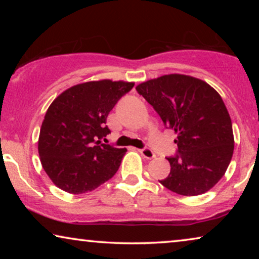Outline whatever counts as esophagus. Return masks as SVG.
<instances>
[{
    "mask_svg": "<svg viewBox=\"0 0 259 259\" xmlns=\"http://www.w3.org/2000/svg\"><path fill=\"white\" fill-rule=\"evenodd\" d=\"M139 153L143 155L144 158H146V159H153L155 157L154 152L152 151L151 148H147V147L141 148V150H139Z\"/></svg>",
    "mask_w": 259,
    "mask_h": 259,
    "instance_id": "esophagus-1",
    "label": "esophagus"
}]
</instances>
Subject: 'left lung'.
<instances>
[{"mask_svg":"<svg viewBox=\"0 0 259 259\" xmlns=\"http://www.w3.org/2000/svg\"><path fill=\"white\" fill-rule=\"evenodd\" d=\"M136 90L177 133L175 157L166 158L169 175L161 185L180 196H199L212 189L233 154L232 122L217 91L203 80L168 74L138 84Z\"/></svg>","mask_w":259,"mask_h":259,"instance_id":"8db88e82","label":"left lung"}]
</instances>
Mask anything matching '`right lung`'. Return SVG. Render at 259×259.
Wrapping results in <instances>:
<instances>
[{"label":"right lung","mask_w":259,"mask_h":259,"mask_svg":"<svg viewBox=\"0 0 259 259\" xmlns=\"http://www.w3.org/2000/svg\"><path fill=\"white\" fill-rule=\"evenodd\" d=\"M133 82L100 80L76 84L47 109L38 137L42 167L59 189L80 194L93 191L115 175L126 148L102 144L111 131L109 112Z\"/></svg>","instance_id":"right-lung-1"}]
</instances>
